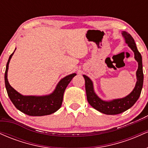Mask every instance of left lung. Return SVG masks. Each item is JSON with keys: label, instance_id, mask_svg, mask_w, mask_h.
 Instances as JSON below:
<instances>
[{"label": "left lung", "instance_id": "8db88e82", "mask_svg": "<svg viewBox=\"0 0 148 148\" xmlns=\"http://www.w3.org/2000/svg\"><path fill=\"white\" fill-rule=\"evenodd\" d=\"M123 35L125 38L126 43L134 52V58L138 62V67L136 72L137 82L134 90L123 99H114L111 101H105L99 99L93 90L92 82L88 76L84 75L86 82V91L88 103L94 108L101 113L106 115H116L127 111L136 102L141 93L143 84V72L142 57L137 49L136 45L133 37L130 34L123 31Z\"/></svg>", "mask_w": 148, "mask_h": 148}]
</instances>
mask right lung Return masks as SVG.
<instances>
[{"mask_svg":"<svg viewBox=\"0 0 148 148\" xmlns=\"http://www.w3.org/2000/svg\"><path fill=\"white\" fill-rule=\"evenodd\" d=\"M13 53L10 56L5 72V84L8 96L15 107L25 114L30 116H42L55 113L61 107L64 92L76 74H72L63 78L52 94L48 96H23L10 86L8 80V65Z\"/></svg>","mask_w":148,"mask_h":148,"instance_id":"add662e5","label":"right lung"}]
</instances>
